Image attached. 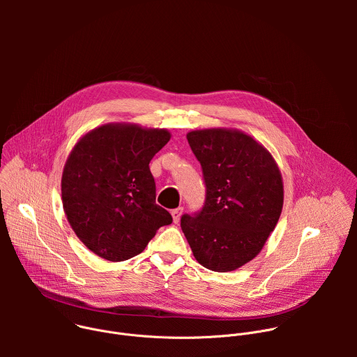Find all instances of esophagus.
I'll return each instance as SVG.
<instances>
[{"mask_svg":"<svg viewBox=\"0 0 357 357\" xmlns=\"http://www.w3.org/2000/svg\"><path fill=\"white\" fill-rule=\"evenodd\" d=\"M182 212H183V208H176V209H174V211L171 212L172 219H174V223H178V222H179Z\"/></svg>","mask_w":357,"mask_h":357,"instance_id":"obj_1","label":"esophagus"}]
</instances>
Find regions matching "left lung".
Returning <instances> with one entry per match:
<instances>
[{
  "mask_svg": "<svg viewBox=\"0 0 357 357\" xmlns=\"http://www.w3.org/2000/svg\"><path fill=\"white\" fill-rule=\"evenodd\" d=\"M206 195L200 211L181 218L197 263L233 271L257 256L274 230L284 202L281 174L270 152L233 130L190 131Z\"/></svg>",
  "mask_w": 357,
  "mask_h": 357,
  "instance_id": "1",
  "label": "left lung"
}]
</instances>
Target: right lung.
I'll return each instance as SVG.
<instances>
[{"label":"right lung","instance_id":"right-lung-1","mask_svg":"<svg viewBox=\"0 0 357 357\" xmlns=\"http://www.w3.org/2000/svg\"><path fill=\"white\" fill-rule=\"evenodd\" d=\"M167 130L107 124L73 148L62 176V202L76 236L98 257L124 261L172 223L155 203L149 162L169 141Z\"/></svg>","mask_w":357,"mask_h":357}]
</instances>
